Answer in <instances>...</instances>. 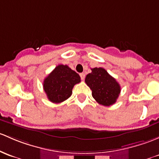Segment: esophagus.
<instances>
[{
    "mask_svg": "<svg viewBox=\"0 0 159 159\" xmlns=\"http://www.w3.org/2000/svg\"><path fill=\"white\" fill-rule=\"evenodd\" d=\"M80 76H81V80H84V78H85V75L84 74V73H81V74H80Z\"/></svg>",
    "mask_w": 159,
    "mask_h": 159,
    "instance_id": "34e87169",
    "label": "esophagus"
}]
</instances>
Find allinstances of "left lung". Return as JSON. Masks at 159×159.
I'll list each match as a JSON object with an SVG mask.
<instances>
[{"label": "left lung", "instance_id": "obj_1", "mask_svg": "<svg viewBox=\"0 0 159 159\" xmlns=\"http://www.w3.org/2000/svg\"><path fill=\"white\" fill-rule=\"evenodd\" d=\"M85 83L92 91L95 101L103 106L116 103L121 91L119 83L103 68H91V72L85 78Z\"/></svg>", "mask_w": 159, "mask_h": 159}]
</instances>
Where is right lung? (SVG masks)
Segmentation results:
<instances>
[{
  "mask_svg": "<svg viewBox=\"0 0 159 159\" xmlns=\"http://www.w3.org/2000/svg\"><path fill=\"white\" fill-rule=\"evenodd\" d=\"M79 82L81 78L78 73L66 65H58L45 78L43 89L50 101L58 103L71 97L73 88Z\"/></svg>",
  "mask_w": 159,
  "mask_h": 159,
  "instance_id": "1",
  "label": "right lung"
}]
</instances>
